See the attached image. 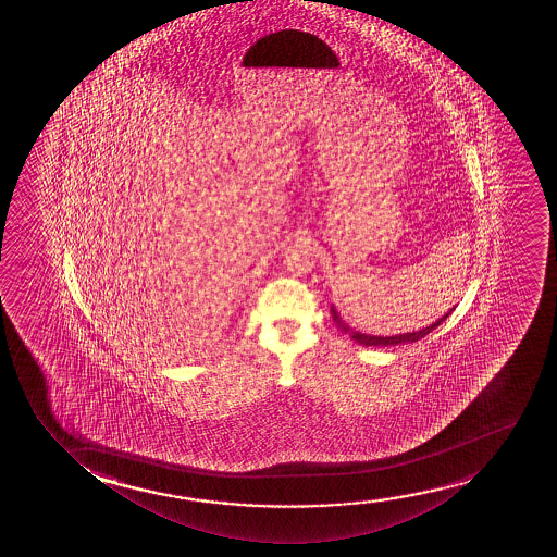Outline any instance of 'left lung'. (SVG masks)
Here are the masks:
<instances>
[{
	"instance_id": "8db88e82",
	"label": "left lung",
	"mask_w": 557,
	"mask_h": 557,
	"mask_svg": "<svg viewBox=\"0 0 557 557\" xmlns=\"http://www.w3.org/2000/svg\"><path fill=\"white\" fill-rule=\"evenodd\" d=\"M449 313H445L443 318H440L435 323H432L430 327L420 329V331H414V333H404V335L396 336H373L366 335V333H359V331L350 329V325H346L343 318L338 315V312L335 310V306H331V315H333V320H335L336 327L344 331V333H348V335L351 336V341H356V343L361 344V346H396V344L417 343L420 338H424V336L430 335L435 327H440L443 321L449 318Z\"/></svg>"
}]
</instances>
